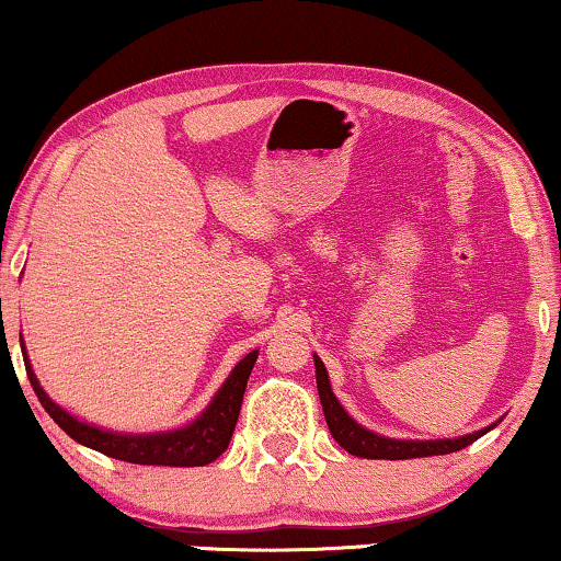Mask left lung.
<instances>
[{
    "label": "left lung",
    "instance_id": "left-lung-1",
    "mask_svg": "<svg viewBox=\"0 0 561 561\" xmlns=\"http://www.w3.org/2000/svg\"><path fill=\"white\" fill-rule=\"evenodd\" d=\"M313 365H317V388L321 398V409H324V419L329 432H332L334 442H340L344 451L355 457L365 459H413V457H434V455H451V451H459L470 447L472 442H478L482 434L490 432L493 426L482 428V432L457 436V439H434V442H409V439H388V436L373 434L357 424V421L350 419V413L342 409L336 396L332 393V386H329L327 367L321 359L313 355Z\"/></svg>",
    "mask_w": 561,
    "mask_h": 561
}]
</instances>
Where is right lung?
Segmentation results:
<instances>
[{
  "mask_svg": "<svg viewBox=\"0 0 561 561\" xmlns=\"http://www.w3.org/2000/svg\"><path fill=\"white\" fill-rule=\"evenodd\" d=\"M25 357V370L33 386L37 401L43 403V409L48 411V416L71 436L73 442L83 444V447L102 451L106 457L122 459V462L133 465H168V467H202L217 459L221 451L227 449L229 439H232L237 416H240V405L244 388H248V378L252 373V365L257 359V350L250 352L240 365L234 367L225 386L219 388V393L214 396L202 416L194 424L175 428V432L165 434H114L102 432V428L83 424V421L68 416V413L56 405L48 398V393L37 382L33 367Z\"/></svg>",
  "mask_w": 561,
  "mask_h": 561,
  "instance_id": "add662e5",
  "label": "right lung"
}]
</instances>
